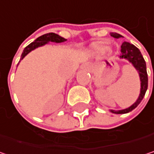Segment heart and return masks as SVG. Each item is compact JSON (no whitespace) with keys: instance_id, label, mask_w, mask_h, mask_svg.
<instances>
[{"instance_id":"b5f03b06","label":"heart","mask_w":154,"mask_h":154,"mask_svg":"<svg viewBox=\"0 0 154 154\" xmlns=\"http://www.w3.org/2000/svg\"><path fill=\"white\" fill-rule=\"evenodd\" d=\"M107 42L104 41V42H98V43H94L93 45H92V50L97 53V54H103V53H109L110 52V48L107 47Z\"/></svg>"}]
</instances>
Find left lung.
<instances>
[{"instance_id": "obj_1", "label": "left lung", "mask_w": 154, "mask_h": 154, "mask_svg": "<svg viewBox=\"0 0 154 154\" xmlns=\"http://www.w3.org/2000/svg\"><path fill=\"white\" fill-rule=\"evenodd\" d=\"M110 35L114 38L121 37V35L117 33H110ZM120 51H121L120 57L129 60L134 65V67L138 70L140 80H141V92H140V95H139L137 101L132 106H130L128 109H122V110H117V111L111 110L113 113H116V114L128 113V112L133 110L134 109H136L138 106L139 103H141V101L143 100V98L145 94V92L147 90V87H148V77H147V71H146V64H145V61H144L140 51L134 45L124 42L121 45Z\"/></svg>"}]
</instances>
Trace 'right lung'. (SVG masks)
Returning a JSON list of instances; mask_svg holds the SVG:
<instances>
[{
  "mask_svg": "<svg viewBox=\"0 0 154 154\" xmlns=\"http://www.w3.org/2000/svg\"><path fill=\"white\" fill-rule=\"evenodd\" d=\"M66 39L54 34V33H49V34H45L40 37H38L35 42L31 43L29 45L26 47L22 52V55H21V58L20 60H22L27 53H29L31 51H33L34 49L37 48L39 46H42L44 45L47 44L48 42H55V43H62V42H65Z\"/></svg>",
  "mask_w": 154,
  "mask_h": 154,
  "instance_id": "1",
  "label": "right lung"
}]
</instances>
